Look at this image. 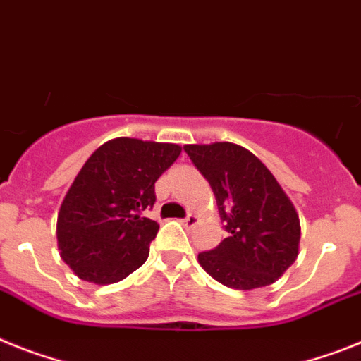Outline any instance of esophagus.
<instances>
[{"mask_svg":"<svg viewBox=\"0 0 361 361\" xmlns=\"http://www.w3.org/2000/svg\"><path fill=\"white\" fill-rule=\"evenodd\" d=\"M181 224H183V226L185 227H192V226H196V224H198V216H196V214H187L185 218H183V220H181Z\"/></svg>","mask_w":361,"mask_h":361,"instance_id":"esophagus-1","label":"esophagus"}]
</instances>
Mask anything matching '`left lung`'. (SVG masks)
I'll list each match as a JSON object with an SVG mask.
<instances>
[{
  "mask_svg": "<svg viewBox=\"0 0 361 361\" xmlns=\"http://www.w3.org/2000/svg\"><path fill=\"white\" fill-rule=\"evenodd\" d=\"M204 174L226 222L227 238L198 253L200 266L235 290L274 284L299 253L298 211L275 176L247 148L235 143L185 145Z\"/></svg>",
  "mask_w": 361,
  "mask_h": 361,
  "instance_id": "1",
  "label": "left lung"
}]
</instances>
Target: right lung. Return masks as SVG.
I'll return each mask as SVG.
<instances>
[{
  "instance_id": "add662e5",
  "label": "right lung",
  "mask_w": 361,
  "mask_h": 361,
  "mask_svg": "<svg viewBox=\"0 0 361 361\" xmlns=\"http://www.w3.org/2000/svg\"><path fill=\"white\" fill-rule=\"evenodd\" d=\"M180 154V145L117 137L90 156L56 222L60 255L78 277L119 283L148 259L159 226L141 213L154 205L157 178Z\"/></svg>"
}]
</instances>
